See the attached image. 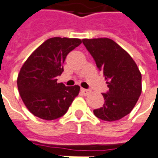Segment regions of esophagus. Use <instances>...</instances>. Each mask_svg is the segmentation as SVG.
Wrapping results in <instances>:
<instances>
[{
    "mask_svg": "<svg viewBox=\"0 0 158 158\" xmlns=\"http://www.w3.org/2000/svg\"><path fill=\"white\" fill-rule=\"evenodd\" d=\"M80 90H81V92H82V94H85V95H87V94H89L91 92L90 89H87L81 88V89H80Z\"/></svg>",
    "mask_w": 158,
    "mask_h": 158,
    "instance_id": "esophagus-1",
    "label": "esophagus"
}]
</instances>
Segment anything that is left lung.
Masks as SVG:
<instances>
[{
    "mask_svg": "<svg viewBox=\"0 0 158 158\" xmlns=\"http://www.w3.org/2000/svg\"><path fill=\"white\" fill-rule=\"evenodd\" d=\"M84 45L102 70L109 90L103 93L105 103L94 110V115L115 121L132 110L141 93V74L132 58L110 38L83 39Z\"/></svg>",
    "mask_w": 158,
    "mask_h": 158,
    "instance_id": "obj_1",
    "label": "left lung"
}]
</instances>
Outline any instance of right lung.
<instances>
[{
	"label": "right lung",
	"instance_id": "add662e5",
	"mask_svg": "<svg viewBox=\"0 0 158 158\" xmlns=\"http://www.w3.org/2000/svg\"><path fill=\"white\" fill-rule=\"evenodd\" d=\"M82 43L78 38L52 37L37 48L24 63L17 77L22 100L35 116L52 121L61 117L79 92V85L57 83L69 52Z\"/></svg>",
	"mask_w": 158,
	"mask_h": 158
}]
</instances>
